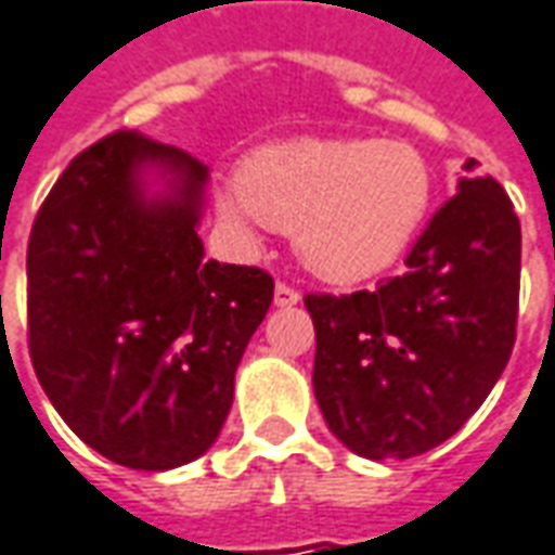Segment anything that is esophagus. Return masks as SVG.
<instances>
[{"label":"esophagus","mask_w":555,"mask_h":555,"mask_svg":"<svg viewBox=\"0 0 555 555\" xmlns=\"http://www.w3.org/2000/svg\"><path fill=\"white\" fill-rule=\"evenodd\" d=\"M273 302L282 306V309H285V306H297V302H300V291L291 288L288 282H279L276 294H273Z\"/></svg>","instance_id":"1"}]
</instances>
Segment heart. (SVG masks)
Instances as JSON below:
<instances>
[{
  "label": "heart",
  "mask_w": 555,
  "mask_h": 555,
  "mask_svg": "<svg viewBox=\"0 0 555 555\" xmlns=\"http://www.w3.org/2000/svg\"><path fill=\"white\" fill-rule=\"evenodd\" d=\"M430 190L428 159L408 142L294 139L255 151L219 210L237 231H291L314 276L360 282L408 249Z\"/></svg>",
  "instance_id": "obj_1"
}]
</instances>
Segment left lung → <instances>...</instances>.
I'll list each match as a JSON object with an SVG mask.
<instances>
[{"mask_svg": "<svg viewBox=\"0 0 555 555\" xmlns=\"http://www.w3.org/2000/svg\"><path fill=\"white\" fill-rule=\"evenodd\" d=\"M404 264L374 291L306 294L318 408L350 452L372 461L446 442L505 372L520 297L512 198L490 175L461 178Z\"/></svg>", "mask_w": 555, "mask_h": 555, "instance_id": "8db88e82", "label": "left lung"}]
</instances>
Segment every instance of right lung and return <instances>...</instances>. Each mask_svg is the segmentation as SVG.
Returning a JSON list of instances; mask_svg holds the SVG:
<instances>
[{
    "mask_svg": "<svg viewBox=\"0 0 555 555\" xmlns=\"http://www.w3.org/2000/svg\"><path fill=\"white\" fill-rule=\"evenodd\" d=\"M151 168L163 194L146 190ZM205 183L190 154L118 130L70 159L31 225L35 374L67 428L130 469H171L214 446L273 302L270 273L205 258Z\"/></svg>",
    "mask_w": 555,
    "mask_h": 555,
    "instance_id": "obj_1",
    "label": "right lung"
}]
</instances>
